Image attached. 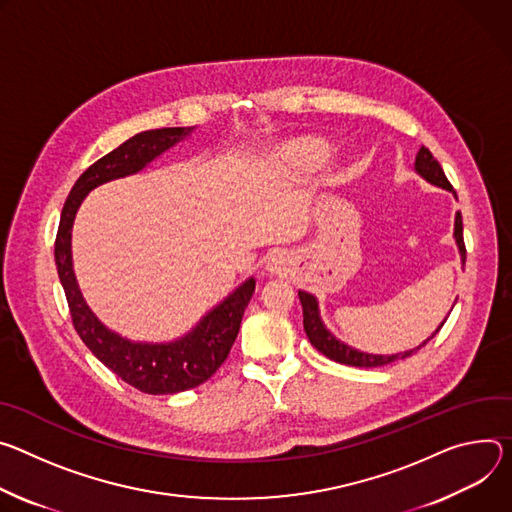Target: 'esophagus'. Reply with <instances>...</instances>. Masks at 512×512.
Masks as SVG:
<instances>
[{
  "label": "esophagus",
  "instance_id": "34e87169",
  "mask_svg": "<svg viewBox=\"0 0 512 512\" xmlns=\"http://www.w3.org/2000/svg\"><path fill=\"white\" fill-rule=\"evenodd\" d=\"M289 266H291V256L282 250H276L266 258V270L270 274H285Z\"/></svg>",
  "mask_w": 512,
  "mask_h": 512
}]
</instances>
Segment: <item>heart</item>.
I'll return each mask as SVG.
<instances>
[{"mask_svg":"<svg viewBox=\"0 0 512 512\" xmlns=\"http://www.w3.org/2000/svg\"><path fill=\"white\" fill-rule=\"evenodd\" d=\"M329 156V144L321 138H297L274 152V162L282 173L299 177L319 168Z\"/></svg>","mask_w":512,"mask_h":512,"instance_id":"1","label":"heart"}]
</instances>
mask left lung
<instances>
[{"label": "left lung", "instance_id": "obj_1", "mask_svg": "<svg viewBox=\"0 0 512 512\" xmlns=\"http://www.w3.org/2000/svg\"><path fill=\"white\" fill-rule=\"evenodd\" d=\"M413 168H415V173L421 179H425L429 185L445 189V191L453 193V197H456V191L451 189L449 181L445 179L443 168L439 166V162L433 158V154L425 146H421V150L417 152ZM453 242H456L460 260L464 264L466 262V246H464V227H462V213L460 211H456V219H453ZM299 301L303 305V327H305V333L309 337L311 346L317 348L323 356H327L333 362L348 364V366H358V368H376V366H384V364H390V362H396V360H403V358L413 356L417 350H421L429 342L431 337H435V333L443 327L445 319L449 317V313H447V317L435 327V331L427 339H423V342L417 348H411V350H405V352H396V354H370V352H362V350H358L354 346H348L346 342H342V339L335 337L327 329V325L321 319L319 301H317L315 295H311L307 291H299ZM456 301H453V305H456ZM453 305H451V309H453Z\"/></svg>", "mask_w": 512, "mask_h": 512}]
</instances>
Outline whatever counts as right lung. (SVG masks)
I'll list each match as a JSON object with an SVG mask.
<instances>
[{
  "mask_svg": "<svg viewBox=\"0 0 512 512\" xmlns=\"http://www.w3.org/2000/svg\"><path fill=\"white\" fill-rule=\"evenodd\" d=\"M193 132L195 126L146 130L91 164L65 201L54 244L56 270L69 301L73 325L83 344L111 372L148 394H177L213 376L236 342L244 311L256 289V278H246L185 335L170 342H134L107 327L87 305L73 268V223L81 203L93 189L142 173L148 164L187 140Z\"/></svg>",
  "mask_w": 512,
  "mask_h": 512,
  "instance_id": "right-lung-1",
  "label": "right lung"
}]
</instances>
